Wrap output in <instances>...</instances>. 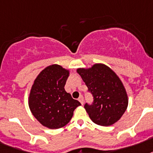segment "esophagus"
Masks as SVG:
<instances>
[{"label":"esophagus","instance_id":"esophagus-1","mask_svg":"<svg viewBox=\"0 0 153 153\" xmlns=\"http://www.w3.org/2000/svg\"><path fill=\"white\" fill-rule=\"evenodd\" d=\"M79 102H80L82 105H83V104H84V100H83V97L82 96L79 97Z\"/></svg>","mask_w":153,"mask_h":153}]
</instances>
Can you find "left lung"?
Masks as SVG:
<instances>
[{
  "mask_svg": "<svg viewBox=\"0 0 153 153\" xmlns=\"http://www.w3.org/2000/svg\"><path fill=\"white\" fill-rule=\"evenodd\" d=\"M77 73L94 96V104L84 108L94 123L108 126L120 120L128 106L123 83L114 71L104 64L80 68Z\"/></svg>",
  "mask_w": 153,
  "mask_h": 153,
  "instance_id": "left-lung-1",
  "label": "left lung"
}]
</instances>
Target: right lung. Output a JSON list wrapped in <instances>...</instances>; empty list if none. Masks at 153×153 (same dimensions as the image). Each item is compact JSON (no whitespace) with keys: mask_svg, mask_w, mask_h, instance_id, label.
Wrapping results in <instances>:
<instances>
[{"mask_svg":"<svg viewBox=\"0 0 153 153\" xmlns=\"http://www.w3.org/2000/svg\"><path fill=\"white\" fill-rule=\"evenodd\" d=\"M69 74V69L52 64L44 68L33 81L28 105L34 118L47 128L66 126L71 120L74 109L81 105L64 89Z\"/></svg>","mask_w":153,"mask_h":153,"instance_id":"add662e5","label":"right lung"}]
</instances>
